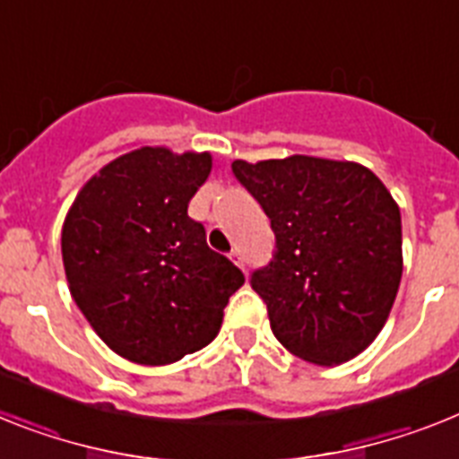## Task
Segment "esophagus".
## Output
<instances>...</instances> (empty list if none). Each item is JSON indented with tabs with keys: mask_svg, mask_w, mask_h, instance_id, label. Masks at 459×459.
<instances>
[{
	"mask_svg": "<svg viewBox=\"0 0 459 459\" xmlns=\"http://www.w3.org/2000/svg\"><path fill=\"white\" fill-rule=\"evenodd\" d=\"M230 259H233V264L240 265V268H245V256H242L240 247H236L233 252H230Z\"/></svg>",
	"mask_w": 459,
	"mask_h": 459,
	"instance_id": "1",
	"label": "esophagus"
}]
</instances>
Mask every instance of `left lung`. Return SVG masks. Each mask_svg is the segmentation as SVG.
Returning <instances> with one entry per match:
<instances>
[{"label": "left lung", "mask_w": 459, "mask_h": 459, "mask_svg": "<svg viewBox=\"0 0 459 459\" xmlns=\"http://www.w3.org/2000/svg\"><path fill=\"white\" fill-rule=\"evenodd\" d=\"M275 233L249 284L296 357L341 364L378 336L402 282V214L378 177L345 160L291 156L230 165Z\"/></svg>", "instance_id": "obj_1"}]
</instances>
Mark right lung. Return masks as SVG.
<instances>
[{"label":"right lung","instance_id":"add662e5","mask_svg":"<svg viewBox=\"0 0 459 459\" xmlns=\"http://www.w3.org/2000/svg\"><path fill=\"white\" fill-rule=\"evenodd\" d=\"M210 153L144 146L111 160L76 195L63 264L76 306L102 341L146 367L198 352L219 333L245 275L207 247L188 203Z\"/></svg>","mask_w":459,"mask_h":459}]
</instances>
